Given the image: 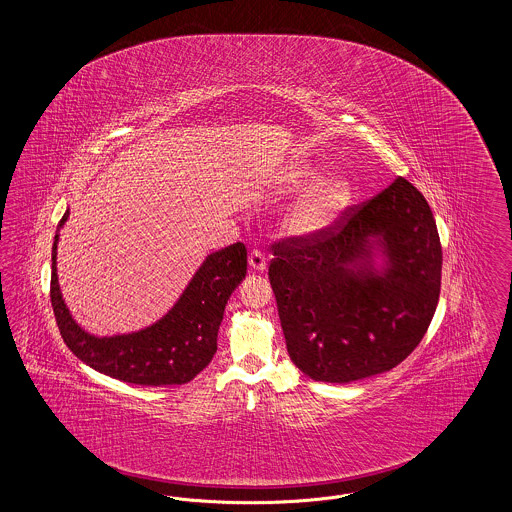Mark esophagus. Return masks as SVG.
Returning a JSON list of instances; mask_svg holds the SVG:
<instances>
[{
    "mask_svg": "<svg viewBox=\"0 0 512 512\" xmlns=\"http://www.w3.org/2000/svg\"><path fill=\"white\" fill-rule=\"evenodd\" d=\"M249 267L255 272H265L267 270V259H265V253L261 249H253L249 253Z\"/></svg>",
    "mask_w": 512,
    "mask_h": 512,
    "instance_id": "34e87169",
    "label": "esophagus"
}]
</instances>
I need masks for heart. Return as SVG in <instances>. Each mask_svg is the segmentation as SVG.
Here are the masks:
<instances>
[{
	"instance_id": "heart-1",
	"label": "heart",
	"mask_w": 512,
	"mask_h": 512,
	"mask_svg": "<svg viewBox=\"0 0 512 512\" xmlns=\"http://www.w3.org/2000/svg\"><path fill=\"white\" fill-rule=\"evenodd\" d=\"M320 172L311 163L295 165L282 176L286 188L311 184ZM353 199V186L345 176H330L301 195L286 215L284 228L297 238H313L328 230Z\"/></svg>"
}]
</instances>
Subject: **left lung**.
<instances>
[{"mask_svg":"<svg viewBox=\"0 0 512 512\" xmlns=\"http://www.w3.org/2000/svg\"><path fill=\"white\" fill-rule=\"evenodd\" d=\"M268 278L293 365L315 382L388 372L424 338L441 286V244L405 178L338 226L274 245Z\"/></svg>","mask_w":512,"mask_h":512,"instance_id":"1","label":"left lung"}]
</instances>
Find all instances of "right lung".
Segmentation results:
<instances>
[{"label": "right lung", "instance_id": "1", "mask_svg": "<svg viewBox=\"0 0 512 512\" xmlns=\"http://www.w3.org/2000/svg\"><path fill=\"white\" fill-rule=\"evenodd\" d=\"M51 249V307L61 338L74 355L101 374L136 386H180L195 378L217 353L224 307L247 272L245 245L234 244L205 257L171 309L142 330L96 336L74 320L57 278L59 230Z\"/></svg>", "mask_w": 512, "mask_h": 512}]
</instances>
